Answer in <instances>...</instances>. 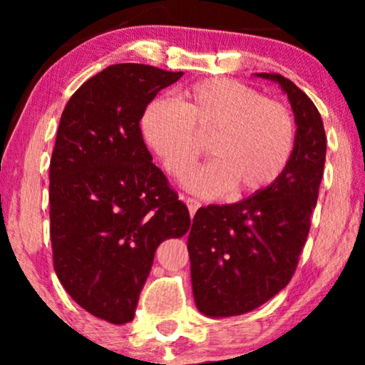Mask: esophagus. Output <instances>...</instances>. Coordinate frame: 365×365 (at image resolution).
Wrapping results in <instances>:
<instances>
[{
  "label": "esophagus",
  "instance_id": "1",
  "mask_svg": "<svg viewBox=\"0 0 365 365\" xmlns=\"http://www.w3.org/2000/svg\"><path fill=\"white\" fill-rule=\"evenodd\" d=\"M184 202H186V206L189 209V214H191V217H194V214H196L197 209L201 207V202H199L197 199H194V197H184Z\"/></svg>",
  "mask_w": 365,
  "mask_h": 365
}]
</instances>
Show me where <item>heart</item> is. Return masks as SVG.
Segmentation results:
<instances>
[{
  "label": "heart",
  "mask_w": 365,
  "mask_h": 365,
  "mask_svg": "<svg viewBox=\"0 0 365 365\" xmlns=\"http://www.w3.org/2000/svg\"><path fill=\"white\" fill-rule=\"evenodd\" d=\"M144 141L171 176L182 179L209 139L212 161L187 179L204 196L264 191L291 161L296 124L287 108L231 79H207L169 99L149 103L141 118Z\"/></svg>",
  "instance_id": "obj_1"
}]
</instances>
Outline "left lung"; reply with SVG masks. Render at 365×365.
Masks as SVG:
<instances>
[{
	"mask_svg": "<svg viewBox=\"0 0 365 365\" xmlns=\"http://www.w3.org/2000/svg\"><path fill=\"white\" fill-rule=\"evenodd\" d=\"M287 94L296 143L272 186L234 204L197 209L187 237L194 302L207 317L251 312L281 292L306 244L326 163L317 108L281 74L256 73Z\"/></svg>",
	"mask_w": 365,
	"mask_h": 365,
	"instance_id": "obj_1",
	"label": "left lung"
}]
</instances>
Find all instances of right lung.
<instances>
[{
    "mask_svg": "<svg viewBox=\"0 0 365 365\" xmlns=\"http://www.w3.org/2000/svg\"><path fill=\"white\" fill-rule=\"evenodd\" d=\"M181 76L113 64L69 98L59 121L49 166L54 271L74 302L118 326L134 319L159 244L191 226L139 128Z\"/></svg>",
    "mask_w": 365,
    "mask_h": 365,
    "instance_id": "obj_1",
    "label": "right lung"
}]
</instances>
